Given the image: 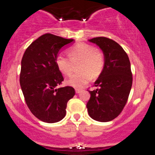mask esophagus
Here are the masks:
<instances>
[{
	"label": "esophagus",
	"mask_w": 155,
	"mask_h": 155,
	"mask_svg": "<svg viewBox=\"0 0 155 155\" xmlns=\"http://www.w3.org/2000/svg\"><path fill=\"white\" fill-rule=\"evenodd\" d=\"M81 89H80V88H76L75 89V91H76V93H80V92H81Z\"/></svg>",
	"instance_id": "obj_1"
}]
</instances>
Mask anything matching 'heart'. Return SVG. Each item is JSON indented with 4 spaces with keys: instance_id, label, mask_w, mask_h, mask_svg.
I'll use <instances>...</instances> for the list:
<instances>
[{
    "instance_id": "b5f03b06",
    "label": "heart",
    "mask_w": 155,
    "mask_h": 155,
    "mask_svg": "<svg viewBox=\"0 0 155 155\" xmlns=\"http://www.w3.org/2000/svg\"><path fill=\"white\" fill-rule=\"evenodd\" d=\"M69 58L58 55L56 64L64 75L69 76L74 71V64L79 63L81 71L74 74L67 79L66 83L74 87H82L92 79V75H100L104 66V56L99 49L88 44H78L68 51Z\"/></svg>"
}]
</instances>
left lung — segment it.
<instances>
[{
    "mask_svg": "<svg viewBox=\"0 0 155 155\" xmlns=\"http://www.w3.org/2000/svg\"><path fill=\"white\" fill-rule=\"evenodd\" d=\"M88 41L102 50L104 66L94 84L97 88L89 91L87 108L92 119L109 122L120 114L127 101L133 83L130 63L127 53L114 41L106 37Z\"/></svg>",
    "mask_w": 155,
    "mask_h": 155,
    "instance_id": "obj_1",
    "label": "left lung"
}]
</instances>
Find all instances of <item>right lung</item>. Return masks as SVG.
Segmentation results:
<instances>
[{"instance_id":"right-lung-1","label":"right lung","mask_w":155,"mask_h":155,"mask_svg":"<svg viewBox=\"0 0 155 155\" xmlns=\"http://www.w3.org/2000/svg\"><path fill=\"white\" fill-rule=\"evenodd\" d=\"M74 41L47 33L34 41L23 54L21 89L27 106L42 122L54 123L63 120L68 101L75 95L71 87H59L64 79L56 64L62 48Z\"/></svg>"}]
</instances>
